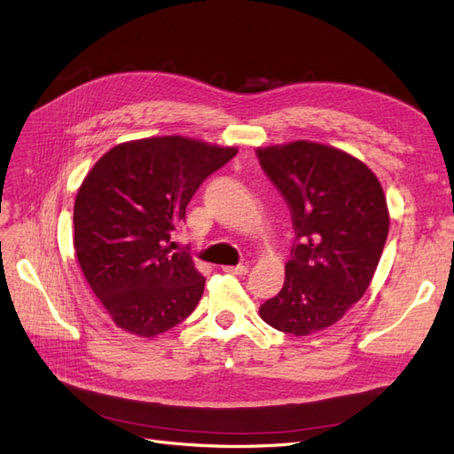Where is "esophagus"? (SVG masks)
<instances>
[{
  "mask_svg": "<svg viewBox=\"0 0 454 454\" xmlns=\"http://www.w3.org/2000/svg\"><path fill=\"white\" fill-rule=\"evenodd\" d=\"M247 270H249L247 264H237V267H223V272L237 274V276H246Z\"/></svg>",
  "mask_w": 454,
  "mask_h": 454,
  "instance_id": "obj_1",
  "label": "esophagus"
}]
</instances>
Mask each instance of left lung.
<instances>
[{
  "instance_id": "1",
  "label": "left lung",
  "mask_w": 454,
  "mask_h": 454,
  "mask_svg": "<svg viewBox=\"0 0 454 454\" xmlns=\"http://www.w3.org/2000/svg\"><path fill=\"white\" fill-rule=\"evenodd\" d=\"M287 202L294 246L281 291L261 304L262 321L293 336L334 325L366 293L388 234L376 175L353 155L317 143L257 152Z\"/></svg>"
}]
</instances>
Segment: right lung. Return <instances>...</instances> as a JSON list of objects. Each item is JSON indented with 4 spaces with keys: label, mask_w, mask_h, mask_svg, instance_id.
<instances>
[{
    "label": "right lung",
    "mask_w": 454,
    "mask_h": 454,
    "mask_svg": "<svg viewBox=\"0 0 454 454\" xmlns=\"http://www.w3.org/2000/svg\"><path fill=\"white\" fill-rule=\"evenodd\" d=\"M237 148L184 137H152L108 150L74 200L78 264L113 321L155 336L197 308L205 278L192 255L173 252L185 207Z\"/></svg>",
    "instance_id": "add662e5"
}]
</instances>
